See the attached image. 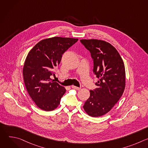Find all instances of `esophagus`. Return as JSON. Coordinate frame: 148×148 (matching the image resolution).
<instances>
[{
    "label": "esophagus",
    "instance_id": "1",
    "mask_svg": "<svg viewBox=\"0 0 148 148\" xmlns=\"http://www.w3.org/2000/svg\"><path fill=\"white\" fill-rule=\"evenodd\" d=\"M71 87H72V88L75 89V90H79L81 89L80 87H76V86H72Z\"/></svg>",
    "mask_w": 148,
    "mask_h": 148
}]
</instances>
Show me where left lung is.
<instances>
[{
  "instance_id": "1",
  "label": "left lung",
  "mask_w": 148,
  "mask_h": 148,
  "mask_svg": "<svg viewBox=\"0 0 148 148\" xmlns=\"http://www.w3.org/2000/svg\"><path fill=\"white\" fill-rule=\"evenodd\" d=\"M81 43L88 50L93 59V71L99 78L90 90V98L83 108L92 117L108 113L119 101L125 87L123 61L116 49L108 42L97 39H82Z\"/></svg>"
}]
</instances>
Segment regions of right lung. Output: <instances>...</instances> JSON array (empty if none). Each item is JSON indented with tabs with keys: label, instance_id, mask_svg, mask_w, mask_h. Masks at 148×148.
Returning a JSON list of instances; mask_svg holds the SVG:
<instances>
[{
	"label": "right lung",
	"instance_id": "1",
	"mask_svg": "<svg viewBox=\"0 0 148 148\" xmlns=\"http://www.w3.org/2000/svg\"><path fill=\"white\" fill-rule=\"evenodd\" d=\"M78 38L54 37L43 39L29 52L23 69L26 90L37 106L50 111L58 107L66 88L51 78L62 55Z\"/></svg>",
	"mask_w": 148,
	"mask_h": 148
}]
</instances>
